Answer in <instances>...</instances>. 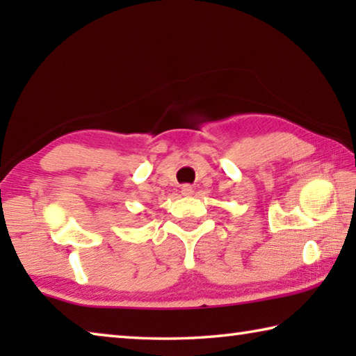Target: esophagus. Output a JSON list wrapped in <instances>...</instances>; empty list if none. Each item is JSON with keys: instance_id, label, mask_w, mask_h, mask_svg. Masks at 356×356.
<instances>
[{"instance_id": "1", "label": "esophagus", "mask_w": 356, "mask_h": 356, "mask_svg": "<svg viewBox=\"0 0 356 356\" xmlns=\"http://www.w3.org/2000/svg\"><path fill=\"white\" fill-rule=\"evenodd\" d=\"M182 195L184 196L193 195V186L191 185H182Z\"/></svg>"}]
</instances>
